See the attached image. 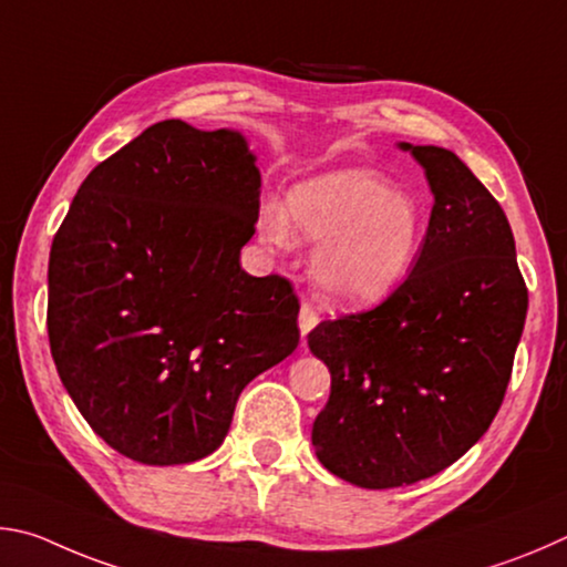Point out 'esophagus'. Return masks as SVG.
<instances>
[{
    "label": "esophagus",
    "mask_w": 567,
    "mask_h": 567,
    "mask_svg": "<svg viewBox=\"0 0 567 567\" xmlns=\"http://www.w3.org/2000/svg\"><path fill=\"white\" fill-rule=\"evenodd\" d=\"M316 323H319V313H316L309 303H303L299 311V331H301L303 341H306V336L316 329Z\"/></svg>",
    "instance_id": "1"
}]
</instances>
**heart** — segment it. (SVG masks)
Segmentation results:
<instances>
[{
	"label": "heart",
	"mask_w": 567,
	"mask_h": 567,
	"mask_svg": "<svg viewBox=\"0 0 567 567\" xmlns=\"http://www.w3.org/2000/svg\"><path fill=\"white\" fill-rule=\"evenodd\" d=\"M256 228L271 248H291L296 238L319 246L311 258L316 291L361 309L409 276L425 238V212L375 168L339 166L293 184L286 208L264 204Z\"/></svg>",
	"instance_id": "1"
}]
</instances>
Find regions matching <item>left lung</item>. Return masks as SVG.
Listing matches in <instances>:
<instances>
[{
  "mask_svg": "<svg viewBox=\"0 0 567 567\" xmlns=\"http://www.w3.org/2000/svg\"><path fill=\"white\" fill-rule=\"evenodd\" d=\"M399 148L423 166L433 194L419 258L381 306L309 333L331 371L311 433L316 458L371 491L431 478L481 441L528 313L501 204L449 148Z\"/></svg>",
  "mask_w": 567,
  "mask_h": 567,
  "instance_id": "8db88e82",
  "label": "left lung"
}]
</instances>
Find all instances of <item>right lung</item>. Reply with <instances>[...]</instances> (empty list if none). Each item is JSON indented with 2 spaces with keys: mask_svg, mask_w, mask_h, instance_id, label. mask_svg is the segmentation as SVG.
Here are the masks:
<instances>
[{
  "mask_svg": "<svg viewBox=\"0 0 567 567\" xmlns=\"http://www.w3.org/2000/svg\"><path fill=\"white\" fill-rule=\"evenodd\" d=\"M258 196L246 136L182 118L79 186L49 254V346L79 413L126 458H206L246 385L299 346L291 284L241 268Z\"/></svg>",
  "mask_w": 567,
  "mask_h": 567,
  "instance_id": "obj_1",
  "label": "right lung"
}]
</instances>
